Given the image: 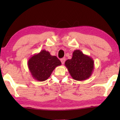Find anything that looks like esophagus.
Returning a JSON list of instances; mask_svg holds the SVG:
<instances>
[{"label":"esophagus","instance_id":"1","mask_svg":"<svg viewBox=\"0 0 120 120\" xmlns=\"http://www.w3.org/2000/svg\"><path fill=\"white\" fill-rule=\"evenodd\" d=\"M65 61H66V58H63L61 59V62L62 64H64Z\"/></svg>","mask_w":120,"mask_h":120}]
</instances>
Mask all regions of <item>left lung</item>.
I'll list each match as a JSON object with an SVG mask.
<instances>
[{
    "instance_id": "8db88e82",
    "label": "left lung",
    "mask_w": 120,
    "mask_h": 120,
    "mask_svg": "<svg viewBox=\"0 0 120 120\" xmlns=\"http://www.w3.org/2000/svg\"><path fill=\"white\" fill-rule=\"evenodd\" d=\"M64 64L71 76L76 80H86L91 76L94 71V60L80 50H75L72 58L67 60Z\"/></svg>"
}]
</instances>
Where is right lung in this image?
<instances>
[{"label": "right lung", "mask_w": 120, "mask_h": 120, "mask_svg": "<svg viewBox=\"0 0 120 120\" xmlns=\"http://www.w3.org/2000/svg\"><path fill=\"white\" fill-rule=\"evenodd\" d=\"M61 62L56 56L45 50L31 56L28 61V69L33 79L43 82L49 78L53 71Z\"/></svg>", "instance_id": "add662e5"}]
</instances>
